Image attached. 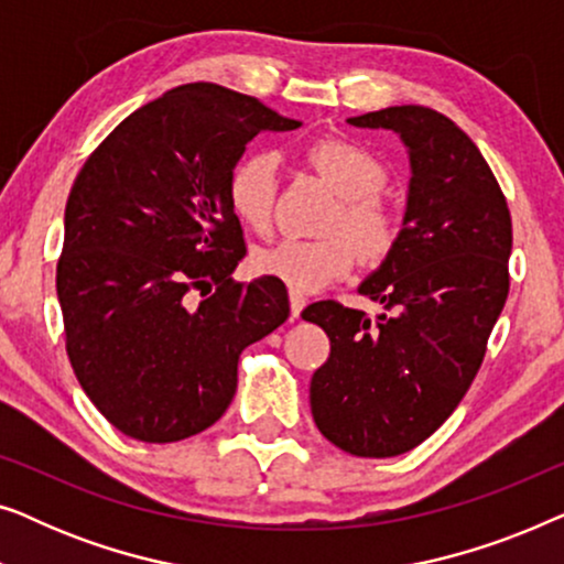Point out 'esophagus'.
Segmentation results:
<instances>
[{"label": "esophagus", "instance_id": "34e87169", "mask_svg": "<svg viewBox=\"0 0 564 564\" xmlns=\"http://www.w3.org/2000/svg\"><path fill=\"white\" fill-rule=\"evenodd\" d=\"M305 295H300V292H290V313H292V318H300V313H303V307H305Z\"/></svg>", "mask_w": 564, "mask_h": 564}]
</instances>
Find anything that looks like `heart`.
<instances>
[{
	"instance_id": "obj_1",
	"label": "heart",
	"mask_w": 564,
	"mask_h": 564,
	"mask_svg": "<svg viewBox=\"0 0 564 564\" xmlns=\"http://www.w3.org/2000/svg\"><path fill=\"white\" fill-rule=\"evenodd\" d=\"M307 161L341 195V207L328 226L336 236L321 241L284 238L253 257L259 274L274 276L292 292H318L349 276L359 261L357 245L367 259H384L400 234L398 213L380 195L388 182V169L380 156L344 138H323L307 149ZM276 192L280 169L274 153H246L230 166L228 205L236 218L257 234L272 228Z\"/></svg>"
}]
</instances>
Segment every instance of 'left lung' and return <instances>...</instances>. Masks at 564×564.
I'll use <instances>...</instances> for the list:
<instances>
[{"label": "left lung", "mask_w": 564, "mask_h": 564, "mask_svg": "<svg viewBox=\"0 0 564 564\" xmlns=\"http://www.w3.org/2000/svg\"><path fill=\"white\" fill-rule=\"evenodd\" d=\"M349 122L398 133L411 184L395 246L359 284L384 313L336 300L303 311L330 338L311 411L338 449L380 459L426 442L465 398L506 305L513 234L488 161L446 115L400 105Z\"/></svg>", "instance_id": "left-lung-1"}]
</instances>
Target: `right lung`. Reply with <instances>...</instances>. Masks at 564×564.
<instances>
[{
  "instance_id": "add662e5",
  "label": "right lung",
  "mask_w": 564,
  "mask_h": 564,
  "mask_svg": "<svg viewBox=\"0 0 564 564\" xmlns=\"http://www.w3.org/2000/svg\"><path fill=\"white\" fill-rule=\"evenodd\" d=\"M295 128L195 82L128 115L84 161L56 290L76 380L126 436L169 444L213 426L241 351L288 321L280 280L230 276L246 243L226 180L253 135Z\"/></svg>"
}]
</instances>
